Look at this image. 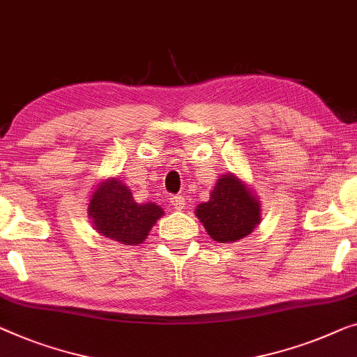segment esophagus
<instances>
[{
    "mask_svg": "<svg viewBox=\"0 0 357 357\" xmlns=\"http://www.w3.org/2000/svg\"><path fill=\"white\" fill-rule=\"evenodd\" d=\"M169 203L172 204L174 209H177V211H182L185 208V198H183V196H170Z\"/></svg>",
    "mask_w": 357,
    "mask_h": 357,
    "instance_id": "34e87169",
    "label": "esophagus"
}]
</instances>
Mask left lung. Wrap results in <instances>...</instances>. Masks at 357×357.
<instances>
[{
  "instance_id": "obj_1",
  "label": "left lung",
  "mask_w": 357,
  "mask_h": 357,
  "mask_svg": "<svg viewBox=\"0 0 357 357\" xmlns=\"http://www.w3.org/2000/svg\"><path fill=\"white\" fill-rule=\"evenodd\" d=\"M195 214L215 241L235 243L250 235L261 220L259 199L235 174L220 175L208 203Z\"/></svg>"
}]
</instances>
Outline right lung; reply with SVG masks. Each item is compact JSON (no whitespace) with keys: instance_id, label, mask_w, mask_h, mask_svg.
Masks as SVG:
<instances>
[{"instance_id":"right-lung-1","label":"right lung","mask_w":357,"mask_h":357,"mask_svg":"<svg viewBox=\"0 0 357 357\" xmlns=\"http://www.w3.org/2000/svg\"><path fill=\"white\" fill-rule=\"evenodd\" d=\"M89 215L95 230L106 238L122 245H140L164 211L156 203H137L126 183L107 178L91 195Z\"/></svg>"}]
</instances>
